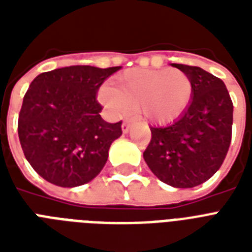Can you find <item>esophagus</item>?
I'll list each match as a JSON object with an SVG mask.
<instances>
[{
  "label": "esophagus",
  "instance_id": "34e87169",
  "mask_svg": "<svg viewBox=\"0 0 252 252\" xmlns=\"http://www.w3.org/2000/svg\"><path fill=\"white\" fill-rule=\"evenodd\" d=\"M129 128H130V122H129V120H124V122H123V126H122L123 132H124V133H126V132L129 130Z\"/></svg>",
  "mask_w": 252,
  "mask_h": 252
}]
</instances>
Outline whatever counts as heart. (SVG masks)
I'll list each match as a JSON object with an SVG mask.
<instances>
[{
	"instance_id": "1",
	"label": "heart",
	"mask_w": 252,
	"mask_h": 252,
	"mask_svg": "<svg viewBox=\"0 0 252 252\" xmlns=\"http://www.w3.org/2000/svg\"><path fill=\"white\" fill-rule=\"evenodd\" d=\"M193 85L182 69H132L103 86L99 98L115 115L138 111L148 122L167 123L183 114Z\"/></svg>"
}]
</instances>
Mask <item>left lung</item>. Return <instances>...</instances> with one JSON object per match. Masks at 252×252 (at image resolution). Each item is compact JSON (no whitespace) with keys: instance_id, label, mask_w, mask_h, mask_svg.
<instances>
[{"instance_id":"1","label":"left lung","mask_w":252,"mask_h":252,"mask_svg":"<svg viewBox=\"0 0 252 252\" xmlns=\"http://www.w3.org/2000/svg\"><path fill=\"white\" fill-rule=\"evenodd\" d=\"M174 66L191 78L192 99L175 122L150 126L144 159L163 183L192 188L207 182L223 163L231 141L233 102L219 77L199 66Z\"/></svg>"}]
</instances>
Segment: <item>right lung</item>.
<instances>
[{
    "label": "right lung",
    "mask_w": 252,
    "mask_h": 252,
    "mask_svg": "<svg viewBox=\"0 0 252 252\" xmlns=\"http://www.w3.org/2000/svg\"><path fill=\"white\" fill-rule=\"evenodd\" d=\"M122 66L73 65L39 74L31 82L18 119L26 159L47 182L77 187L102 171L122 122L100 116L99 87Z\"/></svg>",
    "instance_id": "obj_1"
}]
</instances>
